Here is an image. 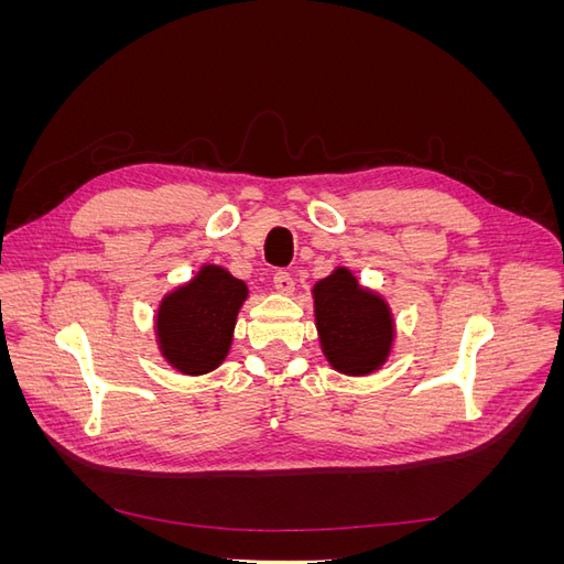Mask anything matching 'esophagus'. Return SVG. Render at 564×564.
Listing matches in <instances>:
<instances>
[{
    "mask_svg": "<svg viewBox=\"0 0 564 564\" xmlns=\"http://www.w3.org/2000/svg\"><path fill=\"white\" fill-rule=\"evenodd\" d=\"M272 284H275L280 294H292L294 292V278L289 275L286 270H278L275 278H272Z\"/></svg>",
    "mask_w": 564,
    "mask_h": 564,
    "instance_id": "34e87169",
    "label": "esophagus"
}]
</instances>
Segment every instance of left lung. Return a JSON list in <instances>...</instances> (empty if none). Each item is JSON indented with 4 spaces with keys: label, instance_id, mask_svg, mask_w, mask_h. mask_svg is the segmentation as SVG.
<instances>
[{
    "label": "left lung",
    "instance_id": "left-lung-1",
    "mask_svg": "<svg viewBox=\"0 0 564 564\" xmlns=\"http://www.w3.org/2000/svg\"><path fill=\"white\" fill-rule=\"evenodd\" d=\"M313 301L319 346L336 371L367 377L386 365L395 338L386 299L360 286L348 268H336L313 286Z\"/></svg>",
    "mask_w": 564,
    "mask_h": 564
}]
</instances>
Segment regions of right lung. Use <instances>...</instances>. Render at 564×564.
I'll return each instance as SVG.
<instances>
[{
	"label": "right lung",
	"instance_id": "1",
	"mask_svg": "<svg viewBox=\"0 0 564 564\" xmlns=\"http://www.w3.org/2000/svg\"><path fill=\"white\" fill-rule=\"evenodd\" d=\"M247 296V284L226 268L202 265L191 282L160 301L155 334L164 360L185 377H202L220 367Z\"/></svg>",
	"mask_w": 564,
	"mask_h": 564
}]
</instances>
